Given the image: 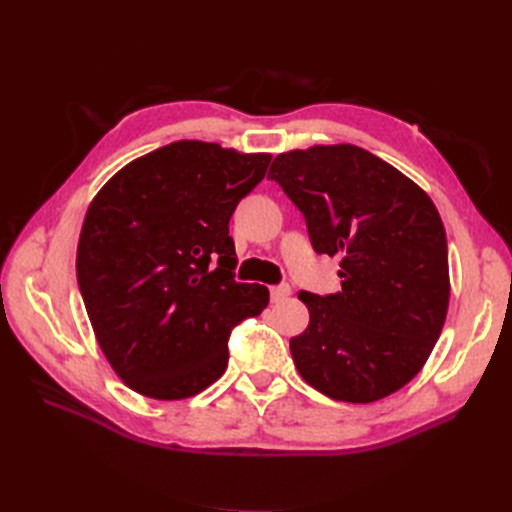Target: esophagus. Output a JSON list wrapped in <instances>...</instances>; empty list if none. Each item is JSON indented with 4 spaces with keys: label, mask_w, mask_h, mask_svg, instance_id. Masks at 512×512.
Here are the masks:
<instances>
[{
    "label": "esophagus",
    "mask_w": 512,
    "mask_h": 512,
    "mask_svg": "<svg viewBox=\"0 0 512 512\" xmlns=\"http://www.w3.org/2000/svg\"><path fill=\"white\" fill-rule=\"evenodd\" d=\"M288 294H290V286H288V284L273 286V288H271V301H273V303H282L284 299H288Z\"/></svg>",
    "instance_id": "esophagus-1"
}]
</instances>
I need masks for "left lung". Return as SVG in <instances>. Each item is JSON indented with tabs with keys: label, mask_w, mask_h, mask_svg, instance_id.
Listing matches in <instances>:
<instances>
[{
	"label": "left lung",
	"mask_w": 512,
	"mask_h": 512,
	"mask_svg": "<svg viewBox=\"0 0 512 512\" xmlns=\"http://www.w3.org/2000/svg\"><path fill=\"white\" fill-rule=\"evenodd\" d=\"M267 177L303 213L316 254L342 256V290L299 292L309 324L290 352L301 378L350 404L399 391L429 359L448 309L438 209L397 168L354 145L280 153Z\"/></svg>",
	"instance_id": "left-lung-1"
}]
</instances>
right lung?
<instances>
[{"mask_svg": "<svg viewBox=\"0 0 512 512\" xmlns=\"http://www.w3.org/2000/svg\"><path fill=\"white\" fill-rule=\"evenodd\" d=\"M269 153L177 141L123 166L87 209L76 280L98 344L132 391L185 399L218 380L228 339L269 290L235 280L228 222Z\"/></svg>", "mask_w": 512, "mask_h": 512, "instance_id": "right-lung-1", "label": "right lung"}]
</instances>
